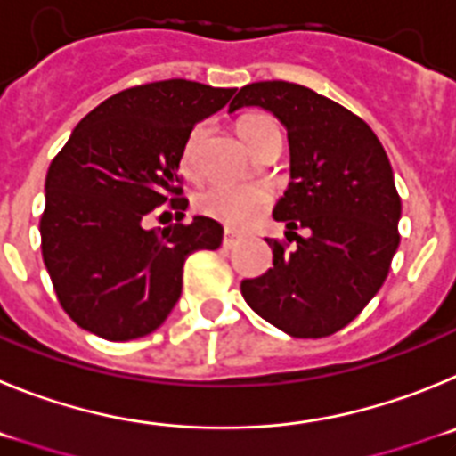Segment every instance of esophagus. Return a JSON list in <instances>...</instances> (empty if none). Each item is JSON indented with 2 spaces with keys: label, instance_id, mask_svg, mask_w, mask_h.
<instances>
[{
  "label": "esophagus",
  "instance_id": "34e87169",
  "mask_svg": "<svg viewBox=\"0 0 456 456\" xmlns=\"http://www.w3.org/2000/svg\"><path fill=\"white\" fill-rule=\"evenodd\" d=\"M236 243H238V236H233V233H229V232L224 233V238H223V248L224 249H232Z\"/></svg>",
  "mask_w": 456,
  "mask_h": 456
}]
</instances>
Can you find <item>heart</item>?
Here are the masks:
<instances>
[{"label":"heart","mask_w":456,"mask_h":456,"mask_svg":"<svg viewBox=\"0 0 456 456\" xmlns=\"http://www.w3.org/2000/svg\"><path fill=\"white\" fill-rule=\"evenodd\" d=\"M236 129L249 150L258 147L273 134H279L277 125L268 116L261 113H249L236 122ZM204 136V126H198L188 138V145L183 150V170L191 172L195 163V147ZM270 195L261 186H211L198 198V208L208 216L227 224L229 229H245L268 208Z\"/></svg>","instance_id":"b5f03b06"}]
</instances>
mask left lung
Wrapping results in <instances>:
<instances>
[{
    "instance_id": "8db88e82",
    "label": "left lung",
    "mask_w": 456,
    "mask_h": 456,
    "mask_svg": "<svg viewBox=\"0 0 456 456\" xmlns=\"http://www.w3.org/2000/svg\"><path fill=\"white\" fill-rule=\"evenodd\" d=\"M245 106L270 110L289 134L290 182L273 216L295 248L265 238L273 268L243 279L240 293L293 338H322L363 311L391 268L402 216L391 163L366 122L305 86L249 84L229 113Z\"/></svg>"
}]
</instances>
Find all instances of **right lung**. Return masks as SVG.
<instances>
[{"mask_svg":"<svg viewBox=\"0 0 456 456\" xmlns=\"http://www.w3.org/2000/svg\"><path fill=\"white\" fill-rule=\"evenodd\" d=\"M233 93L186 79L122 90L90 110L52 161L43 258L79 327L106 340L151 334L177 305L188 254L220 248L223 224L207 216L163 232L145 223L166 202L186 211L177 183L191 131Z\"/></svg>","mask_w":456,"mask_h":456,"instance_id":"right-lung-1","label":"right lung"}]
</instances>
